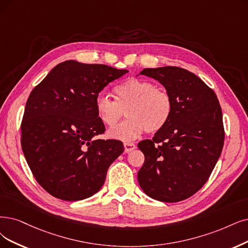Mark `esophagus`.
Here are the masks:
<instances>
[{"instance_id":"34e87169","label":"esophagus","mask_w":248,"mask_h":248,"mask_svg":"<svg viewBox=\"0 0 248 248\" xmlns=\"http://www.w3.org/2000/svg\"><path fill=\"white\" fill-rule=\"evenodd\" d=\"M124 152L129 153L131 151H133L134 149H136V145L134 143H124Z\"/></svg>"}]
</instances>
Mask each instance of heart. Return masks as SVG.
<instances>
[{
  "instance_id": "obj_1",
  "label": "heart",
  "mask_w": 248,
  "mask_h": 248,
  "mask_svg": "<svg viewBox=\"0 0 248 248\" xmlns=\"http://www.w3.org/2000/svg\"><path fill=\"white\" fill-rule=\"evenodd\" d=\"M114 93L115 100L103 94H99L95 100L99 119L109 127H113L126 110L129 119L108 133L113 139L131 141L144 131L156 133L166 126L172 114L170 94L147 79L127 78L115 87Z\"/></svg>"
}]
</instances>
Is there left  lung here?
<instances>
[{
	"label": "left lung",
	"instance_id": "8db88e82",
	"mask_svg": "<svg viewBox=\"0 0 248 248\" xmlns=\"http://www.w3.org/2000/svg\"><path fill=\"white\" fill-rule=\"evenodd\" d=\"M170 94L172 114L152 140L138 144L145 161L138 171L146 194L162 202L194 195L212 173L225 140L222 109L215 92L194 73L177 66L145 68Z\"/></svg>",
	"mask_w": 248,
	"mask_h": 248
}]
</instances>
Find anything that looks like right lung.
I'll list each match as a JSON object with an SVG mask.
<instances>
[{"instance_id": "right-lung-1", "label": "right lung", "mask_w": 248, "mask_h": 248, "mask_svg": "<svg viewBox=\"0 0 248 248\" xmlns=\"http://www.w3.org/2000/svg\"><path fill=\"white\" fill-rule=\"evenodd\" d=\"M126 72L67 60L31 91L21 123V147L36 182L52 196L78 201L103 186L107 170L124 152V145L96 139L105 126L95 100L109 82Z\"/></svg>"}]
</instances>
